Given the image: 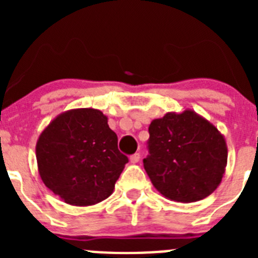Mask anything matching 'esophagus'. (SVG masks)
I'll list each match as a JSON object with an SVG mask.
<instances>
[{"label":"esophagus","mask_w":258,"mask_h":258,"mask_svg":"<svg viewBox=\"0 0 258 258\" xmlns=\"http://www.w3.org/2000/svg\"><path fill=\"white\" fill-rule=\"evenodd\" d=\"M140 159H141V155L138 154V152H136V154L132 155L131 156V163H133V164L138 163V161H140Z\"/></svg>","instance_id":"esophagus-1"}]
</instances>
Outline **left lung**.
<instances>
[{
    "instance_id": "1",
    "label": "left lung",
    "mask_w": 258,
    "mask_h": 258,
    "mask_svg": "<svg viewBox=\"0 0 258 258\" xmlns=\"http://www.w3.org/2000/svg\"><path fill=\"white\" fill-rule=\"evenodd\" d=\"M150 155L143 159L154 187L166 199L194 203L209 197L226 170L223 134L192 109L168 112L149 126Z\"/></svg>"
}]
</instances>
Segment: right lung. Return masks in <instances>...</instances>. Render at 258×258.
<instances>
[{"label": "right lung", "mask_w": 258, "mask_h": 258, "mask_svg": "<svg viewBox=\"0 0 258 258\" xmlns=\"http://www.w3.org/2000/svg\"><path fill=\"white\" fill-rule=\"evenodd\" d=\"M36 159L45 186L75 207L107 199L127 163L108 118L95 108L59 113L38 137Z\"/></svg>", "instance_id": "obj_1"}]
</instances>
